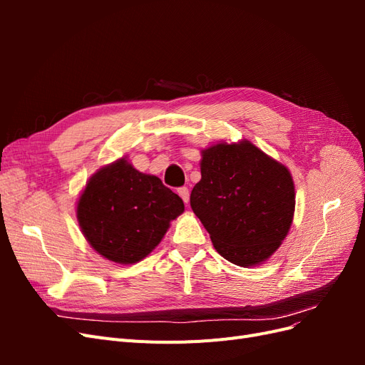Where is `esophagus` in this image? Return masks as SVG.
<instances>
[{
    "mask_svg": "<svg viewBox=\"0 0 365 365\" xmlns=\"http://www.w3.org/2000/svg\"><path fill=\"white\" fill-rule=\"evenodd\" d=\"M178 195L182 197V201H184L185 204L189 202L190 195H189V189H187V187H180V189H178Z\"/></svg>",
    "mask_w": 365,
    "mask_h": 365,
    "instance_id": "1",
    "label": "esophagus"
}]
</instances>
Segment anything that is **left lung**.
Instances as JSON below:
<instances>
[{"label":"left lung","instance_id":"left-lung-1","mask_svg":"<svg viewBox=\"0 0 365 365\" xmlns=\"http://www.w3.org/2000/svg\"><path fill=\"white\" fill-rule=\"evenodd\" d=\"M190 205L220 256L248 268L267 260L288 235L294 181L283 164L252 143H217L202 150L201 181Z\"/></svg>","mask_w":365,"mask_h":365}]
</instances>
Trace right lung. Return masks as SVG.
<instances>
[{
    "instance_id": "add662e5",
    "label": "right lung",
    "mask_w": 365,
    "mask_h": 365,
    "mask_svg": "<svg viewBox=\"0 0 365 365\" xmlns=\"http://www.w3.org/2000/svg\"><path fill=\"white\" fill-rule=\"evenodd\" d=\"M182 212L178 195L126 158L97 170L77 202L85 239L101 256L121 264L145 259Z\"/></svg>"
}]
</instances>
